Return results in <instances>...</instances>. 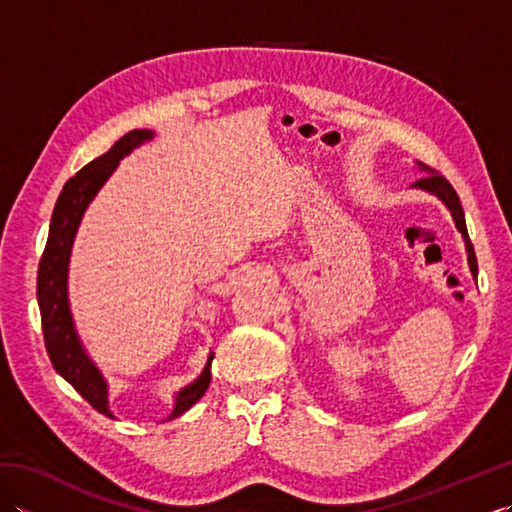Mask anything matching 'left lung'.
Wrapping results in <instances>:
<instances>
[{
    "label": "left lung",
    "mask_w": 512,
    "mask_h": 512,
    "mask_svg": "<svg viewBox=\"0 0 512 512\" xmlns=\"http://www.w3.org/2000/svg\"><path fill=\"white\" fill-rule=\"evenodd\" d=\"M418 165V171L422 173V178L416 180L411 184L413 189H420L424 193H431L436 195V198L447 206V209L451 211V217L455 222V228L462 233V239H464V246H466V259H469V268H471V275L477 277V259H475V248L471 244L469 239V231H466V222H464V211H462V204H460V198L458 193L453 191L451 184L444 180L440 173L436 169H431L427 165H422V162H416Z\"/></svg>",
    "instance_id": "8db88e82"
}]
</instances>
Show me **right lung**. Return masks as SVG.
I'll use <instances>...</instances> for the list:
<instances>
[{
	"label": "right lung",
	"instance_id": "right-lung-1",
	"mask_svg": "<svg viewBox=\"0 0 512 512\" xmlns=\"http://www.w3.org/2000/svg\"><path fill=\"white\" fill-rule=\"evenodd\" d=\"M151 138H154L151 129H134V132L125 134L121 140H116L107 154L92 160L90 165H85L74 178L65 182L59 200L54 204L48 242L37 273V301L50 361L54 369H57V374L68 380L96 411H101L107 418H114L110 409V387H107L101 369L96 367L88 350L83 347L70 310V257L76 231H79L83 215L96 198V193L110 180L118 162ZM213 356L215 354L211 352L209 358H206L200 376L178 391L176 398H173V409L165 420L182 416L184 411H189L204 396V391L209 389L211 383Z\"/></svg>",
	"mask_w": 512,
	"mask_h": 512
}]
</instances>
